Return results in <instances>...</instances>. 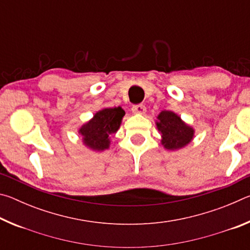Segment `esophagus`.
<instances>
[{
    "label": "esophagus",
    "instance_id": "obj_1",
    "mask_svg": "<svg viewBox=\"0 0 250 250\" xmlns=\"http://www.w3.org/2000/svg\"><path fill=\"white\" fill-rule=\"evenodd\" d=\"M131 110H132V112L135 113V115H143L146 112V107L143 104H137L133 105Z\"/></svg>",
    "mask_w": 250,
    "mask_h": 250
}]
</instances>
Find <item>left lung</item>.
<instances>
[{"mask_svg":"<svg viewBox=\"0 0 250 250\" xmlns=\"http://www.w3.org/2000/svg\"><path fill=\"white\" fill-rule=\"evenodd\" d=\"M155 125L161 133V145L168 151L183 149L192 142L195 134L192 125L182 120L177 113L168 110L159 113Z\"/></svg>","mask_w":250,"mask_h":250,"instance_id":"left-lung-1","label":"left lung"}]
</instances>
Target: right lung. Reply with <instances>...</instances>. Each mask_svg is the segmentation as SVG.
<instances>
[{
    "label": "right lung",
    "mask_w": 250,
    "mask_h": 250,
    "mask_svg": "<svg viewBox=\"0 0 250 250\" xmlns=\"http://www.w3.org/2000/svg\"><path fill=\"white\" fill-rule=\"evenodd\" d=\"M125 115L121 107L104 108L97 111L78 129L83 145L95 152L108 150L111 145V135L119 130Z\"/></svg>",
    "instance_id": "1"
}]
</instances>
